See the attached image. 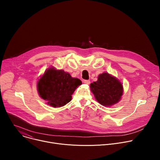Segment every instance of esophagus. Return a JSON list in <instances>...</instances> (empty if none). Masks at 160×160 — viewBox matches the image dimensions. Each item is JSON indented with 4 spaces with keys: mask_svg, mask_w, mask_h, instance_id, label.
<instances>
[{
    "mask_svg": "<svg viewBox=\"0 0 160 160\" xmlns=\"http://www.w3.org/2000/svg\"><path fill=\"white\" fill-rule=\"evenodd\" d=\"M83 83L85 84H87V85H89L90 83V80H84L83 81Z\"/></svg>",
    "mask_w": 160,
    "mask_h": 160,
    "instance_id": "obj_1",
    "label": "esophagus"
}]
</instances>
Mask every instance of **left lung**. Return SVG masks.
<instances>
[{
    "label": "left lung",
    "mask_w": 160,
    "mask_h": 160,
    "mask_svg": "<svg viewBox=\"0 0 160 160\" xmlns=\"http://www.w3.org/2000/svg\"><path fill=\"white\" fill-rule=\"evenodd\" d=\"M90 87L97 101L107 107L117 104L123 94V87L121 82L106 72L100 74L98 80L90 83Z\"/></svg>",
    "instance_id": "8db88e82"
}]
</instances>
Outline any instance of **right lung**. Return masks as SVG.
<instances>
[{
    "instance_id": "right-lung-1",
    "label": "right lung",
    "mask_w": 160,
    "mask_h": 160,
    "mask_svg": "<svg viewBox=\"0 0 160 160\" xmlns=\"http://www.w3.org/2000/svg\"><path fill=\"white\" fill-rule=\"evenodd\" d=\"M80 79L73 78L69 73L50 67L37 81L40 97L53 108H60L69 102L76 88L80 85Z\"/></svg>"
}]
</instances>
